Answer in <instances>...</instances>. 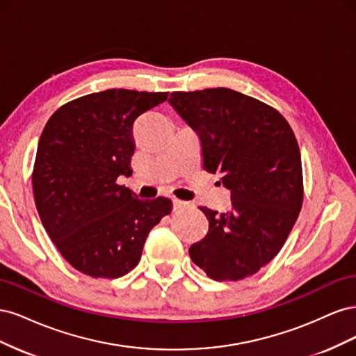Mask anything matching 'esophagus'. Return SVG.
Segmentation results:
<instances>
[{
  "label": "esophagus",
  "mask_w": 356,
  "mask_h": 356,
  "mask_svg": "<svg viewBox=\"0 0 356 356\" xmlns=\"http://www.w3.org/2000/svg\"><path fill=\"white\" fill-rule=\"evenodd\" d=\"M172 203H174V211H178V209H182V208L188 207L187 202L179 200V199H174V200H172Z\"/></svg>",
  "instance_id": "34e87169"
}]
</instances>
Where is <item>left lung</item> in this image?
I'll list each match as a JSON object with an SVG mask.
<instances>
[{"instance_id":"8db88e82","label":"left lung","mask_w":356,"mask_h":356,"mask_svg":"<svg viewBox=\"0 0 356 356\" xmlns=\"http://www.w3.org/2000/svg\"><path fill=\"white\" fill-rule=\"evenodd\" d=\"M168 102L199 135L203 169L221 174L232 211H200L208 233L190 246L213 281H241L281 251L303 204L296 135L273 106L232 89L172 92Z\"/></svg>"}]
</instances>
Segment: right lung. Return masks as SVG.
Segmentation results:
<instances>
[{"instance_id":"add662e5","label":"right lung","mask_w":356,"mask_h":356,"mask_svg":"<svg viewBox=\"0 0 356 356\" xmlns=\"http://www.w3.org/2000/svg\"><path fill=\"white\" fill-rule=\"evenodd\" d=\"M169 92L110 89L63 104L38 141L32 191L62 257L92 277L124 276L147 236L172 211L166 197L139 200L117 182L132 175L135 120Z\"/></svg>"}]
</instances>
